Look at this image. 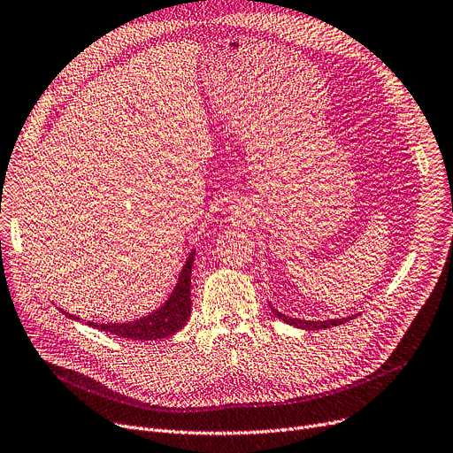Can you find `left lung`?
I'll use <instances>...</instances> for the list:
<instances>
[{
    "label": "left lung",
    "mask_w": 453,
    "mask_h": 453,
    "mask_svg": "<svg viewBox=\"0 0 453 453\" xmlns=\"http://www.w3.org/2000/svg\"><path fill=\"white\" fill-rule=\"evenodd\" d=\"M271 311L275 313V317H279L280 320H284L286 324H291V326H296V327H303V329H324V327H331V326H337V324H344L348 320H351L355 315L351 317H346V319H331V320H300V319H291V317H286L282 315L279 310H275L273 306H271Z\"/></svg>",
    "instance_id": "obj_1"
}]
</instances>
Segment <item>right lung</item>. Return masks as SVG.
I'll list each match as a JSON object with an SVG mask.
<instances>
[{
  "mask_svg": "<svg viewBox=\"0 0 453 453\" xmlns=\"http://www.w3.org/2000/svg\"><path fill=\"white\" fill-rule=\"evenodd\" d=\"M195 262V250L189 253L182 271H180L176 286L173 293L165 303L155 310L153 313H149L145 317H140L131 322H107V324H98V322H87V326H93L100 331H107V334L118 335L122 339H131V341H157V339H165L169 335H174L178 329H182L191 315V269ZM65 317L80 320V317L69 315L67 311L59 310Z\"/></svg>",
  "mask_w": 453,
  "mask_h": 453,
  "instance_id": "add662e5",
  "label": "right lung"
}]
</instances>
